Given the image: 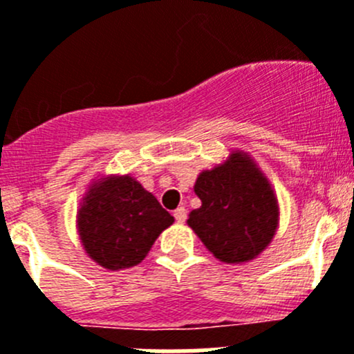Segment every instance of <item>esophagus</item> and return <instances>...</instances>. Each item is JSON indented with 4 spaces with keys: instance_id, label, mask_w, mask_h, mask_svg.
<instances>
[{
    "instance_id": "34e87169",
    "label": "esophagus",
    "mask_w": 354,
    "mask_h": 354,
    "mask_svg": "<svg viewBox=\"0 0 354 354\" xmlns=\"http://www.w3.org/2000/svg\"><path fill=\"white\" fill-rule=\"evenodd\" d=\"M174 219H176V223H185V219H187V210L183 207H180V208H176V210H174Z\"/></svg>"
}]
</instances>
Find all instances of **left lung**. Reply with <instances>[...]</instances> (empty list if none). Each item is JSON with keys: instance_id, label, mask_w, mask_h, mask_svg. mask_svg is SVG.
<instances>
[{"instance_id": "8db88e82", "label": "left lung", "mask_w": 354, "mask_h": 354, "mask_svg": "<svg viewBox=\"0 0 354 354\" xmlns=\"http://www.w3.org/2000/svg\"><path fill=\"white\" fill-rule=\"evenodd\" d=\"M194 192L201 207L187 223L217 260L250 262L270 244L278 230V199L248 153L233 151L224 164L203 171Z\"/></svg>"}]
</instances>
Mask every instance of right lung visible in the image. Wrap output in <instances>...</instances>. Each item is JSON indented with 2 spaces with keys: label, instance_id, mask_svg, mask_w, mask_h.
Wrapping results in <instances>:
<instances>
[{
  "label": "right lung",
  "instance_id": "obj_1",
  "mask_svg": "<svg viewBox=\"0 0 354 354\" xmlns=\"http://www.w3.org/2000/svg\"><path fill=\"white\" fill-rule=\"evenodd\" d=\"M76 223L85 253L104 269L121 270L142 262L174 217L126 174L94 181L80 205Z\"/></svg>",
  "mask_w": 354,
  "mask_h": 354
}]
</instances>
